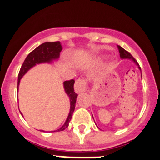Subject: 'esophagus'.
<instances>
[{
  "mask_svg": "<svg viewBox=\"0 0 160 160\" xmlns=\"http://www.w3.org/2000/svg\"><path fill=\"white\" fill-rule=\"evenodd\" d=\"M87 87V81L86 78H78L75 82V91L77 93L83 92Z\"/></svg>",
  "mask_w": 160,
  "mask_h": 160,
  "instance_id": "esophagus-1",
  "label": "esophagus"
}]
</instances>
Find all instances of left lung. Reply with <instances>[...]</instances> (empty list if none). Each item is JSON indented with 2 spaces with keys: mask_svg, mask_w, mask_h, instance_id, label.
Returning a JSON list of instances; mask_svg holds the SVG:
<instances>
[{
  "mask_svg": "<svg viewBox=\"0 0 160 160\" xmlns=\"http://www.w3.org/2000/svg\"><path fill=\"white\" fill-rule=\"evenodd\" d=\"M118 52H119V54H120V57H121V58L132 59V60L134 61V62H135L138 65V66H139V65L138 64V62H136V60H135V59L133 58V56L129 53V52L127 51V50H125L123 48H122L121 46H118ZM138 68H139V70H141V68L139 67V66H138Z\"/></svg>",
  "mask_w": 160,
  "mask_h": 160,
  "instance_id": "obj_1",
  "label": "left lung"
}]
</instances>
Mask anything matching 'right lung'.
<instances>
[{
	"mask_svg": "<svg viewBox=\"0 0 160 160\" xmlns=\"http://www.w3.org/2000/svg\"><path fill=\"white\" fill-rule=\"evenodd\" d=\"M62 49V46H61L59 42H45V43L42 44L38 47H37L35 49H33L31 53H29V55L24 61L23 64H22L21 70L19 71V73H18V90L20 80L22 78V76L30 68L34 66L36 64H39V63L42 62H50L53 59L58 58ZM73 85H74V80L73 79H70V80L64 82L65 90H66V94L70 97V111L64 125L60 129L57 130L56 131H64L66 128H67L68 126H69V122H70V119L72 118L73 111H74V108H75L76 98H77L78 96V94L74 92Z\"/></svg>",
	"mask_w": 160,
	"mask_h": 160,
	"instance_id": "add662e5",
	"label": "right lung"
}]
</instances>
